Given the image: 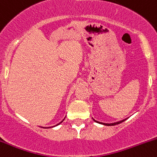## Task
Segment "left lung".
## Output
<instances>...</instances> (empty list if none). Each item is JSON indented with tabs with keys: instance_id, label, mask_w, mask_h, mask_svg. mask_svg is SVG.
Wrapping results in <instances>:
<instances>
[{
	"instance_id": "8db88e82",
	"label": "left lung",
	"mask_w": 157,
	"mask_h": 157,
	"mask_svg": "<svg viewBox=\"0 0 157 157\" xmlns=\"http://www.w3.org/2000/svg\"><path fill=\"white\" fill-rule=\"evenodd\" d=\"M92 119L94 120V121H95L96 123H97V124H103V125H105V126H114V125H117V124H121V123L124 122V121H125L127 119V118H126V119H124V120H122V121H117V122H114V123H109V124H106V123H102V122H99V121H96V120H94V118H93V117H92Z\"/></svg>"
}]
</instances>
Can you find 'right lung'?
<instances>
[{
	"mask_svg": "<svg viewBox=\"0 0 157 157\" xmlns=\"http://www.w3.org/2000/svg\"><path fill=\"white\" fill-rule=\"evenodd\" d=\"M64 119H65V117H64ZM64 119H63V121H61V122H60V123H59V124H57V125H55V126H53V127H57V126L60 125V124H61V123H62V122H63V121H64ZM44 128H48V127H44Z\"/></svg>",
	"mask_w": 157,
	"mask_h": 157,
	"instance_id": "1",
	"label": "right lung"
}]
</instances>
